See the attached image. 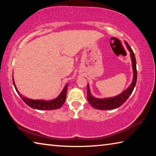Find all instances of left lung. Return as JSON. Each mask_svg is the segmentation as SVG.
Masks as SVG:
<instances>
[{"instance_id": "1", "label": "left lung", "mask_w": 156, "mask_h": 156, "mask_svg": "<svg viewBox=\"0 0 156 156\" xmlns=\"http://www.w3.org/2000/svg\"><path fill=\"white\" fill-rule=\"evenodd\" d=\"M125 43L127 47L128 50L130 52V57L132 62V68H133V77L132 80L131 84L129 85V87L125 89L122 93L118 95V96L112 97V98H97L91 95L90 89H89V84H87V100L89 103L92 107L96 109L99 110H111L117 109L120 107L124 102H125L128 98L131 96L133 89L135 87L136 81H137V69H136V60L135 54L131 49L129 44L125 41Z\"/></svg>"}]
</instances>
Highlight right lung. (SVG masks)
Listing matches in <instances>:
<instances>
[{"mask_svg":"<svg viewBox=\"0 0 156 156\" xmlns=\"http://www.w3.org/2000/svg\"><path fill=\"white\" fill-rule=\"evenodd\" d=\"M13 79V83H14V87L16 89V91L19 95L20 97L22 98V100L24 101L26 104H27L29 107L33 108L34 109H38V110H54L58 109L62 106V105L65 103L66 96H67V91L69 84H67L65 86L64 89H62L61 93L56 98L51 100H32L28 98L23 96L22 94H20V92L18 91V89L16 86L14 77L12 76Z\"/></svg>","mask_w":156,"mask_h":156,"instance_id":"add662e5","label":"right lung"}]
</instances>
